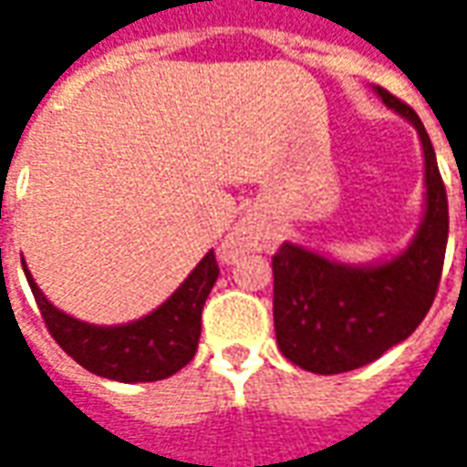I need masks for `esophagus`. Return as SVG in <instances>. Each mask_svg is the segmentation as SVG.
Returning a JSON list of instances; mask_svg holds the SVG:
<instances>
[{"mask_svg": "<svg viewBox=\"0 0 467 467\" xmlns=\"http://www.w3.org/2000/svg\"><path fill=\"white\" fill-rule=\"evenodd\" d=\"M263 224L253 223V220H243V223L234 224L233 233L227 234L223 240V244H220V260H223V263H233L240 254L263 247Z\"/></svg>", "mask_w": 467, "mask_h": 467, "instance_id": "esophagus-1", "label": "esophagus"}]
</instances>
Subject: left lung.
Here are the masks:
<instances>
[{
  "instance_id": "left-lung-1",
  "label": "left lung",
  "mask_w": 467,
  "mask_h": 467,
  "mask_svg": "<svg viewBox=\"0 0 467 467\" xmlns=\"http://www.w3.org/2000/svg\"><path fill=\"white\" fill-rule=\"evenodd\" d=\"M385 105L418 130L425 154V214L410 247L388 263L350 267L300 244L273 257L275 333L290 362L317 375L358 370L415 333L441 285L448 194L420 117L388 89Z\"/></svg>"
}]
</instances>
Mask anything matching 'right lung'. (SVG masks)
<instances>
[{"label":"right lung","instance_id":"add662e5","mask_svg":"<svg viewBox=\"0 0 467 467\" xmlns=\"http://www.w3.org/2000/svg\"><path fill=\"white\" fill-rule=\"evenodd\" d=\"M47 330L85 370L119 382H154L192 360L202 330V307L220 275L214 253L204 254L190 277L154 313L115 327L89 325L57 310L22 263Z\"/></svg>","mask_w":467,"mask_h":467}]
</instances>
